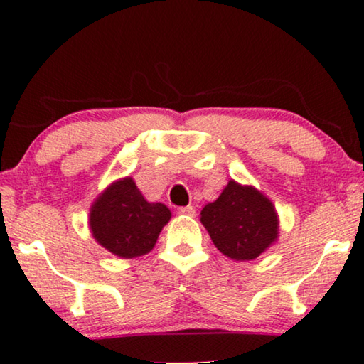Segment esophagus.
<instances>
[{
  "mask_svg": "<svg viewBox=\"0 0 364 364\" xmlns=\"http://www.w3.org/2000/svg\"><path fill=\"white\" fill-rule=\"evenodd\" d=\"M178 213H182V215H188V217H193L196 215V208L192 205H187V207H181L178 208Z\"/></svg>",
  "mask_w": 364,
  "mask_h": 364,
  "instance_id": "esophagus-1",
  "label": "esophagus"
}]
</instances>
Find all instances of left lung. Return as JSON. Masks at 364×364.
I'll return each mask as SVG.
<instances>
[{"mask_svg":"<svg viewBox=\"0 0 364 364\" xmlns=\"http://www.w3.org/2000/svg\"><path fill=\"white\" fill-rule=\"evenodd\" d=\"M200 222L217 250L235 262L255 260L280 235V218L270 198L233 178L217 200L202 208Z\"/></svg>","mask_w":364,"mask_h":364,"instance_id":"1","label":"left lung"}]
</instances>
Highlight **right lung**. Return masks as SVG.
Masks as SVG:
<instances>
[{"instance_id":"right-lung-1","label":"right lung","mask_w":364,"mask_h":364,"mask_svg":"<svg viewBox=\"0 0 364 364\" xmlns=\"http://www.w3.org/2000/svg\"><path fill=\"white\" fill-rule=\"evenodd\" d=\"M172 212L149 202L132 177L114 181L89 208V230L99 245L119 258H137L156 247Z\"/></svg>"}]
</instances>
